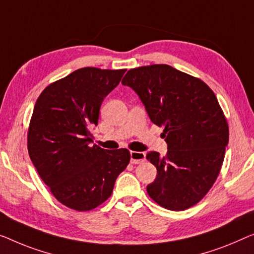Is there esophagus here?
Instances as JSON below:
<instances>
[{
  "label": "esophagus",
  "instance_id": "34e87169",
  "mask_svg": "<svg viewBox=\"0 0 254 254\" xmlns=\"http://www.w3.org/2000/svg\"><path fill=\"white\" fill-rule=\"evenodd\" d=\"M130 156L132 164H141L145 162V153L141 151H131Z\"/></svg>",
  "mask_w": 254,
  "mask_h": 254
}]
</instances>
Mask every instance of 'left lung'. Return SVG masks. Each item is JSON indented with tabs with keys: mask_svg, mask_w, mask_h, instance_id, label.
<instances>
[{
	"mask_svg": "<svg viewBox=\"0 0 254 254\" xmlns=\"http://www.w3.org/2000/svg\"><path fill=\"white\" fill-rule=\"evenodd\" d=\"M122 84L137 92L151 122L164 127L168 153L146 156L157 169L147 192L164 209H189L213 186L228 145V123L217 97L202 79L169 65L133 68Z\"/></svg>",
	"mask_w": 254,
	"mask_h": 254,
	"instance_id": "1",
	"label": "left lung"
}]
</instances>
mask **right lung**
Listing matches in <instances>:
<instances>
[{"instance_id": "add662e5", "label": "right lung", "mask_w": 254, "mask_h": 254, "mask_svg": "<svg viewBox=\"0 0 254 254\" xmlns=\"http://www.w3.org/2000/svg\"><path fill=\"white\" fill-rule=\"evenodd\" d=\"M126 69L84 67L45 88L30 119V160L52 195L76 211H90L112 195L116 178L130 162L126 148L90 146L100 106Z\"/></svg>"}]
</instances>
